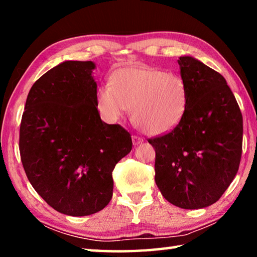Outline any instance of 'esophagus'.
I'll use <instances>...</instances> for the list:
<instances>
[{"label":"esophagus","mask_w":257,"mask_h":257,"mask_svg":"<svg viewBox=\"0 0 257 257\" xmlns=\"http://www.w3.org/2000/svg\"><path fill=\"white\" fill-rule=\"evenodd\" d=\"M143 142H144V139H143L142 137L137 136V135H133V143H134V145H139V144H142Z\"/></svg>","instance_id":"34e87169"}]
</instances>
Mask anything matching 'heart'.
Instances as JSON below:
<instances>
[{
	"mask_svg": "<svg viewBox=\"0 0 257 257\" xmlns=\"http://www.w3.org/2000/svg\"><path fill=\"white\" fill-rule=\"evenodd\" d=\"M98 106L116 121L133 107V120L149 135L175 129L187 108V86L181 76L161 69L134 67L113 73L97 90Z\"/></svg>",
	"mask_w": 257,
	"mask_h": 257,
	"instance_id": "obj_1",
	"label": "heart"
}]
</instances>
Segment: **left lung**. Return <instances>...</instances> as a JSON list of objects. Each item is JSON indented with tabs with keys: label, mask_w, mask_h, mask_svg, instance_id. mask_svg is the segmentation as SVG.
Masks as SVG:
<instances>
[{
	"label": "left lung",
	"mask_w": 257,
	"mask_h": 257,
	"mask_svg": "<svg viewBox=\"0 0 257 257\" xmlns=\"http://www.w3.org/2000/svg\"><path fill=\"white\" fill-rule=\"evenodd\" d=\"M187 86L179 124L149 139L155 182L163 197L186 210L219 201L236 177L242 152V115L222 75L191 56L178 60Z\"/></svg>",
	"instance_id": "1"
}]
</instances>
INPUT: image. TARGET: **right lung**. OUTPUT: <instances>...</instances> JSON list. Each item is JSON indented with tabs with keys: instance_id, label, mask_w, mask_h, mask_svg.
Here are the masks:
<instances>
[{
	"instance_id": "obj_1",
	"label": "right lung",
	"mask_w": 257,
	"mask_h": 257,
	"mask_svg": "<svg viewBox=\"0 0 257 257\" xmlns=\"http://www.w3.org/2000/svg\"><path fill=\"white\" fill-rule=\"evenodd\" d=\"M94 68L92 61H66L44 73L29 90L20 123L29 182L51 207L71 216L107 205L113 169L133 147L127 130L101 120Z\"/></svg>"
}]
</instances>
